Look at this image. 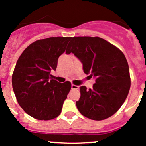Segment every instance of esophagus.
I'll return each instance as SVG.
<instances>
[{
    "mask_svg": "<svg viewBox=\"0 0 146 146\" xmlns=\"http://www.w3.org/2000/svg\"><path fill=\"white\" fill-rule=\"evenodd\" d=\"M79 88V86H76V85L72 84V89H78Z\"/></svg>",
    "mask_w": 146,
    "mask_h": 146,
    "instance_id": "1",
    "label": "esophagus"
}]
</instances>
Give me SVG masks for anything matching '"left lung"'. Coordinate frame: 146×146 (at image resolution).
<instances>
[{
  "label": "left lung",
  "instance_id": "left-lung-1",
  "mask_svg": "<svg viewBox=\"0 0 146 146\" xmlns=\"http://www.w3.org/2000/svg\"><path fill=\"white\" fill-rule=\"evenodd\" d=\"M74 54L83 71L96 80L92 88L81 86L76 102L80 113L95 121L106 119L118 111L126 100L131 86L129 69L118 48L99 37H73L66 53Z\"/></svg>",
  "mask_w": 146,
  "mask_h": 146
}]
</instances>
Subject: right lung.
<instances>
[{"mask_svg":"<svg viewBox=\"0 0 146 146\" xmlns=\"http://www.w3.org/2000/svg\"><path fill=\"white\" fill-rule=\"evenodd\" d=\"M72 37H50L36 41L18 58L12 74L17 100L30 116L41 121L57 118L70 91L69 81L60 83L50 77L57 68Z\"/></svg>","mask_w":146,"mask_h":146,"instance_id":"right-lung-1","label":"right lung"}]
</instances>
